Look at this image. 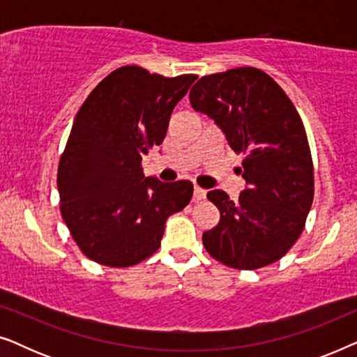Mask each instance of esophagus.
<instances>
[{"mask_svg": "<svg viewBox=\"0 0 357 357\" xmlns=\"http://www.w3.org/2000/svg\"><path fill=\"white\" fill-rule=\"evenodd\" d=\"M193 197L197 202H199V199H204V197H206V190H203L202 187H195Z\"/></svg>", "mask_w": 357, "mask_h": 357, "instance_id": "34e87169", "label": "esophagus"}]
</instances>
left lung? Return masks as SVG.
I'll return each instance as SVG.
<instances>
[{"instance_id": "left-lung-1", "label": "left lung", "mask_w": 357, "mask_h": 357, "mask_svg": "<svg viewBox=\"0 0 357 357\" xmlns=\"http://www.w3.org/2000/svg\"><path fill=\"white\" fill-rule=\"evenodd\" d=\"M190 104L245 155L236 169L247 182L238 202L222 190L208 192L221 219L203 234L204 248L236 270L271 265L299 238L314 202V164L294 104L271 76L250 66L203 76Z\"/></svg>"}]
</instances>
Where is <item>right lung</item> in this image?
<instances>
[{
	"mask_svg": "<svg viewBox=\"0 0 357 357\" xmlns=\"http://www.w3.org/2000/svg\"><path fill=\"white\" fill-rule=\"evenodd\" d=\"M195 79L121 66L76 114L56 183L63 221L92 261L126 268L149 258L167 218L192 199V182L144 177L141 160L164 141L172 110Z\"/></svg>",
	"mask_w": 357,
	"mask_h": 357,
	"instance_id": "right-lung-1",
	"label": "right lung"
}]
</instances>
